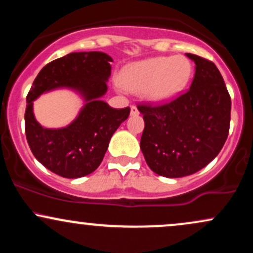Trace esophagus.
Wrapping results in <instances>:
<instances>
[{"instance_id": "esophagus-1", "label": "esophagus", "mask_w": 253, "mask_h": 253, "mask_svg": "<svg viewBox=\"0 0 253 253\" xmlns=\"http://www.w3.org/2000/svg\"><path fill=\"white\" fill-rule=\"evenodd\" d=\"M139 110L135 106H130V115H138Z\"/></svg>"}]
</instances>
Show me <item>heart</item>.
Masks as SVG:
<instances>
[{"mask_svg":"<svg viewBox=\"0 0 253 253\" xmlns=\"http://www.w3.org/2000/svg\"><path fill=\"white\" fill-rule=\"evenodd\" d=\"M191 76L193 65L188 58L155 57L125 68L120 84L128 91H143L152 102H167L187 89Z\"/></svg>","mask_w":253,"mask_h":253,"instance_id":"b5f03b06","label":"heart"}]
</instances>
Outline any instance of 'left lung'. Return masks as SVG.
I'll return each mask as SVG.
<instances>
[{
	"label": "left lung",
	"mask_w": 253,
	"mask_h": 253,
	"mask_svg": "<svg viewBox=\"0 0 253 253\" xmlns=\"http://www.w3.org/2000/svg\"><path fill=\"white\" fill-rule=\"evenodd\" d=\"M185 56L195 63L189 90L162 106H138L145 121V161L169 178L193 175L210 164L227 139L231 121V97L215 64Z\"/></svg>",
	"instance_id": "left-lung-1"
}]
</instances>
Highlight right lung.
<instances>
[{"mask_svg": "<svg viewBox=\"0 0 253 253\" xmlns=\"http://www.w3.org/2000/svg\"><path fill=\"white\" fill-rule=\"evenodd\" d=\"M112 62L103 52H74L48 63L34 80L26 98V138L34 157L52 172L80 178L96 170L112 135L128 118L129 107L115 109L101 100L108 90ZM57 88L77 92L84 103L68 126L46 129L34 117L33 102Z\"/></svg>", "mask_w": 253, "mask_h": 253, "instance_id": "right-lung-1", "label": "right lung"}]
</instances>
